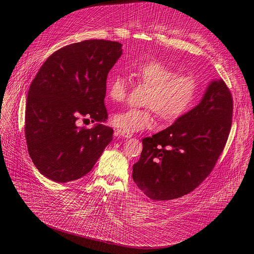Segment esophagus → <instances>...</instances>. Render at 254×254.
Segmentation results:
<instances>
[{
  "label": "esophagus",
  "mask_w": 254,
  "mask_h": 254,
  "mask_svg": "<svg viewBox=\"0 0 254 254\" xmlns=\"http://www.w3.org/2000/svg\"><path fill=\"white\" fill-rule=\"evenodd\" d=\"M115 134H116V135H119V136H123V137H126V138H130V137L132 136V134H130V133H127V132H125V131H122V130H120V129H118V130L115 132Z\"/></svg>",
  "instance_id": "34e87169"
}]
</instances>
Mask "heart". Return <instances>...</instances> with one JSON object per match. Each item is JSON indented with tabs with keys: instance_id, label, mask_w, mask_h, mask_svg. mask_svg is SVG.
Wrapping results in <instances>:
<instances>
[{
	"instance_id": "b5f03b06",
	"label": "heart",
	"mask_w": 254,
	"mask_h": 254,
	"mask_svg": "<svg viewBox=\"0 0 254 254\" xmlns=\"http://www.w3.org/2000/svg\"><path fill=\"white\" fill-rule=\"evenodd\" d=\"M129 72L138 83L150 89L143 101L146 108H129L113 117L114 126L127 133L154 127L156 114L163 122L174 123L188 113L195 102L198 93L196 78L178 74L174 68L158 60L133 62L129 65ZM128 92L129 84L124 76H108L106 93L112 101H126Z\"/></svg>"
}]
</instances>
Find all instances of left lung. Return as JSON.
<instances>
[{"label":"left lung","instance_id":"8db88e82","mask_svg":"<svg viewBox=\"0 0 254 254\" xmlns=\"http://www.w3.org/2000/svg\"><path fill=\"white\" fill-rule=\"evenodd\" d=\"M233 96L222 80L210 83L198 105L175 124L142 139L132 178L154 200H170L199 186L218 160L233 122Z\"/></svg>","mask_w":254,"mask_h":254}]
</instances>
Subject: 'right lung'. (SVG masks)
<instances>
[{"mask_svg": "<svg viewBox=\"0 0 254 254\" xmlns=\"http://www.w3.org/2000/svg\"><path fill=\"white\" fill-rule=\"evenodd\" d=\"M121 55L117 41L72 43L48 57L33 79L25 118L28 152L40 174L54 182L86 176L113 140L112 128L78 127L77 120L107 119L106 78Z\"/></svg>", "mask_w": 254, "mask_h": 254, "instance_id": "add662e5", "label": "right lung"}]
</instances>
